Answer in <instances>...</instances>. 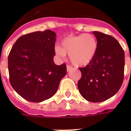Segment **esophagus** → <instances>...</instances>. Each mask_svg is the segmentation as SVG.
Wrapping results in <instances>:
<instances>
[{
	"instance_id": "obj_1",
	"label": "esophagus",
	"mask_w": 131,
	"mask_h": 131,
	"mask_svg": "<svg viewBox=\"0 0 131 131\" xmlns=\"http://www.w3.org/2000/svg\"><path fill=\"white\" fill-rule=\"evenodd\" d=\"M73 69V67L72 66H70V65H67V71L68 72L70 71L71 70Z\"/></svg>"
}]
</instances>
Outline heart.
Here are the masks:
<instances>
[{"label":"heart","mask_w":131,"mask_h":131,"mask_svg":"<svg viewBox=\"0 0 131 131\" xmlns=\"http://www.w3.org/2000/svg\"><path fill=\"white\" fill-rule=\"evenodd\" d=\"M98 46L96 38L91 34L70 35L62 40L61 47H55V52L61 58H64L68 54L75 65L85 66L93 60Z\"/></svg>","instance_id":"obj_1"}]
</instances>
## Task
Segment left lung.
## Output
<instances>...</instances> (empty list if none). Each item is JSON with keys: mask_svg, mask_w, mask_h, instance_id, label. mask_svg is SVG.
<instances>
[{"mask_svg": "<svg viewBox=\"0 0 131 131\" xmlns=\"http://www.w3.org/2000/svg\"><path fill=\"white\" fill-rule=\"evenodd\" d=\"M98 50L93 60L85 67L79 68L82 78L78 86L86 100L99 103L116 94L124 80V51L112 36L94 31Z\"/></svg>", "mask_w": 131, "mask_h": 131, "instance_id": "left-lung-1", "label": "left lung"}]
</instances>
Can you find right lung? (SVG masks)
I'll return each instance as SVG.
<instances>
[{
    "label": "right lung",
    "instance_id": "obj_1",
    "mask_svg": "<svg viewBox=\"0 0 131 131\" xmlns=\"http://www.w3.org/2000/svg\"><path fill=\"white\" fill-rule=\"evenodd\" d=\"M56 33L50 30L21 36L8 56L9 82L18 94L34 103L47 100L56 92L66 75L64 63L56 65Z\"/></svg>",
    "mask_w": 131,
    "mask_h": 131
}]
</instances>
